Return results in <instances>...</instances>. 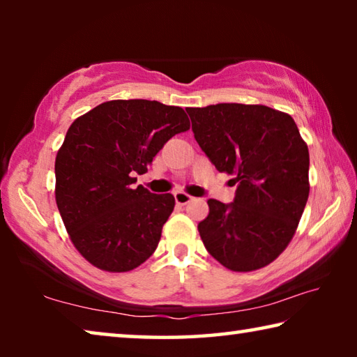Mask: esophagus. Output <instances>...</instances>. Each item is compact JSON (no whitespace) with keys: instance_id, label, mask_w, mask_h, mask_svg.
Masks as SVG:
<instances>
[{"instance_id":"esophagus-1","label":"esophagus","mask_w":357,"mask_h":357,"mask_svg":"<svg viewBox=\"0 0 357 357\" xmlns=\"http://www.w3.org/2000/svg\"><path fill=\"white\" fill-rule=\"evenodd\" d=\"M192 200L193 198L190 195H187V193H184V192L174 193V202H176V204H179V206H185V204L190 203Z\"/></svg>"}]
</instances>
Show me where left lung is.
<instances>
[{"instance_id":"1","label":"left lung","mask_w":357,"mask_h":357,"mask_svg":"<svg viewBox=\"0 0 357 357\" xmlns=\"http://www.w3.org/2000/svg\"><path fill=\"white\" fill-rule=\"evenodd\" d=\"M197 143L217 170L234 173L233 203L208 200L198 223L206 250L231 271L269 264L285 250L309 198V149L294 119L264 105L187 108Z\"/></svg>"}]
</instances>
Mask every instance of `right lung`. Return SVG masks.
<instances>
[{"instance_id": "1", "label": "right lung", "mask_w": 357, "mask_h": 357, "mask_svg": "<svg viewBox=\"0 0 357 357\" xmlns=\"http://www.w3.org/2000/svg\"><path fill=\"white\" fill-rule=\"evenodd\" d=\"M190 123L181 107L110 100L77 118L55 162L56 204L77 250L108 273H126L153 255L173 213L172 193H151L134 174Z\"/></svg>"}]
</instances>
